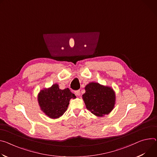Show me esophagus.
<instances>
[{
	"label": "esophagus",
	"mask_w": 157,
	"mask_h": 157,
	"mask_svg": "<svg viewBox=\"0 0 157 157\" xmlns=\"http://www.w3.org/2000/svg\"><path fill=\"white\" fill-rule=\"evenodd\" d=\"M75 94L77 95V96H80V91L79 90H77L75 91Z\"/></svg>",
	"instance_id": "34e87169"
}]
</instances>
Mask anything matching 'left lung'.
Wrapping results in <instances>:
<instances>
[{"mask_svg":"<svg viewBox=\"0 0 157 157\" xmlns=\"http://www.w3.org/2000/svg\"><path fill=\"white\" fill-rule=\"evenodd\" d=\"M82 99L86 108L97 117H103L114 108L116 95L114 90L98 82H91L84 88Z\"/></svg>","mask_w":157,"mask_h":157,"instance_id":"1","label":"left lung"}]
</instances>
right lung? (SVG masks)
<instances>
[{
	"mask_svg": "<svg viewBox=\"0 0 157 157\" xmlns=\"http://www.w3.org/2000/svg\"><path fill=\"white\" fill-rule=\"evenodd\" d=\"M71 98L76 96L69 88L61 90L58 84L44 88L38 94L37 99L40 109L52 119L59 118L66 112Z\"/></svg>",
	"mask_w": 157,
	"mask_h": 157,
	"instance_id": "right-lung-1",
	"label": "right lung"
}]
</instances>
